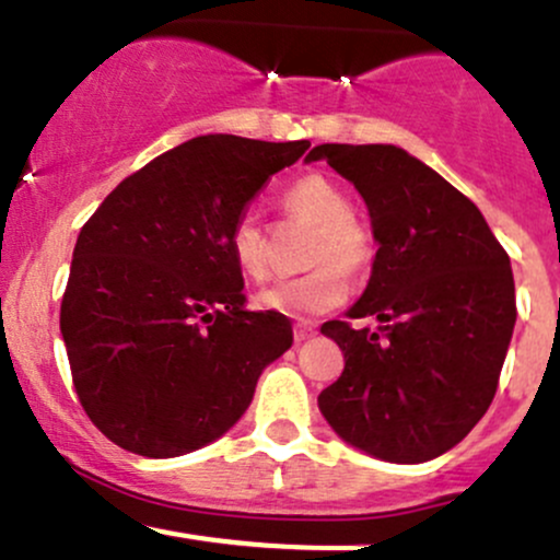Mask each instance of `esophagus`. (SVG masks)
Wrapping results in <instances>:
<instances>
[{"instance_id":"obj_1","label":"esophagus","mask_w":560,"mask_h":560,"mask_svg":"<svg viewBox=\"0 0 560 560\" xmlns=\"http://www.w3.org/2000/svg\"><path fill=\"white\" fill-rule=\"evenodd\" d=\"M310 337H315L313 323H293V339H296V342H304V339Z\"/></svg>"}]
</instances>
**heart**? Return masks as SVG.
Returning <instances> with one entry per match:
<instances>
[{"label": "heart", "instance_id": "obj_1", "mask_svg": "<svg viewBox=\"0 0 560 560\" xmlns=\"http://www.w3.org/2000/svg\"><path fill=\"white\" fill-rule=\"evenodd\" d=\"M282 210L315 229L307 245L313 269L275 282L256 296L269 313L307 318L339 307L348 296V275H364L374 261V237L353 215V201L326 175H304L280 194ZM229 253L245 278L264 280L269 272V242L256 212H242L229 229Z\"/></svg>", "mask_w": 560, "mask_h": 560}]
</instances>
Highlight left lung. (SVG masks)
Segmentation results:
<instances>
[{"mask_svg":"<svg viewBox=\"0 0 560 560\" xmlns=\"http://www.w3.org/2000/svg\"><path fill=\"white\" fill-rule=\"evenodd\" d=\"M310 159L364 196L380 242L350 318L320 331L345 369L318 396L353 447L396 464L458 445L491 407L515 326L510 256L475 201L396 145H318Z\"/></svg>","mask_w":560,"mask_h":560,"instance_id":"obj_1","label":"left lung"}]
</instances>
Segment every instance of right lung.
<instances>
[{
    "instance_id": "right-lung-1",
    "label": "right lung",
    "mask_w": 560,
    "mask_h": 560,
    "mask_svg": "<svg viewBox=\"0 0 560 560\" xmlns=\"http://www.w3.org/2000/svg\"><path fill=\"white\" fill-rule=\"evenodd\" d=\"M307 148L194 137L120 180L80 229L61 337L80 405L109 442L148 458L199 451L291 348L285 315L245 310L229 229Z\"/></svg>"
}]
</instances>
